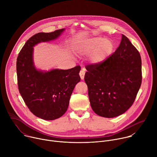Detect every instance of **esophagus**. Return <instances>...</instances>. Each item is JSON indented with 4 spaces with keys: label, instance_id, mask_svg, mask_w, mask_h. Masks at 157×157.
Segmentation results:
<instances>
[{
    "label": "esophagus",
    "instance_id": "1",
    "mask_svg": "<svg viewBox=\"0 0 157 157\" xmlns=\"http://www.w3.org/2000/svg\"><path fill=\"white\" fill-rule=\"evenodd\" d=\"M84 75H85V71L84 69H82L80 72H79V76L81 77V79H83L84 78Z\"/></svg>",
    "mask_w": 157,
    "mask_h": 157
}]
</instances>
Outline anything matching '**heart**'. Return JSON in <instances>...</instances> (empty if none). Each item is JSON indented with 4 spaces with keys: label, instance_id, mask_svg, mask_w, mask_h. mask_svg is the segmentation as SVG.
<instances>
[{
    "label": "heart",
    "instance_id": "b5f03b06",
    "mask_svg": "<svg viewBox=\"0 0 157 157\" xmlns=\"http://www.w3.org/2000/svg\"><path fill=\"white\" fill-rule=\"evenodd\" d=\"M112 43L101 37H94L86 41L81 47V50L86 54L91 53V59L94 63L102 62L109 54Z\"/></svg>",
    "mask_w": 157,
    "mask_h": 157
}]
</instances>
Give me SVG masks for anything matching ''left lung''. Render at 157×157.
<instances>
[{"mask_svg": "<svg viewBox=\"0 0 157 157\" xmlns=\"http://www.w3.org/2000/svg\"><path fill=\"white\" fill-rule=\"evenodd\" d=\"M84 81L94 113L112 118L124 114L133 104L142 83L140 55L122 35L116 52L101 63L86 66Z\"/></svg>", "mask_w": 157, "mask_h": 157, "instance_id": "8db88e82", "label": "left lung"}]
</instances>
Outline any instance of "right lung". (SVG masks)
Returning <instances> with one entry per match:
<instances>
[{
	"label": "right lung",
	"instance_id": "right-lung-1",
	"mask_svg": "<svg viewBox=\"0 0 157 157\" xmlns=\"http://www.w3.org/2000/svg\"><path fill=\"white\" fill-rule=\"evenodd\" d=\"M64 30L33 35L22 47L17 59L20 94L31 113L44 120L58 119L66 113L73 89L81 80L80 66L66 70L42 72L36 70L33 65L35 44L56 39Z\"/></svg>",
	"mask_w": 157,
	"mask_h": 157
}]
</instances>
